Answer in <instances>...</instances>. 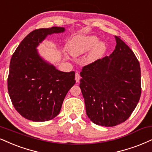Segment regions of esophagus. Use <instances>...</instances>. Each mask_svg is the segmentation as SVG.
Here are the masks:
<instances>
[{
    "label": "esophagus",
    "mask_w": 152,
    "mask_h": 152,
    "mask_svg": "<svg viewBox=\"0 0 152 152\" xmlns=\"http://www.w3.org/2000/svg\"><path fill=\"white\" fill-rule=\"evenodd\" d=\"M80 78H81V76H80V74L78 72L76 73V76H75V79H76V83H78L80 81Z\"/></svg>",
    "instance_id": "1"
}]
</instances>
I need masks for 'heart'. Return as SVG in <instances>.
I'll list each match as a JSON object with an SVG mask.
<instances>
[{
    "label": "heart",
    "instance_id": "heart-1",
    "mask_svg": "<svg viewBox=\"0 0 152 152\" xmlns=\"http://www.w3.org/2000/svg\"><path fill=\"white\" fill-rule=\"evenodd\" d=\"M67 48L75 57L83 55L91 50L86 61L92 63L103 57L107 51V45L105 42L99 41V38L95 35H77L69 42Z\"/></svg>",
    "mask_w": 152,
    "mask_h": 152
}]
</instances>
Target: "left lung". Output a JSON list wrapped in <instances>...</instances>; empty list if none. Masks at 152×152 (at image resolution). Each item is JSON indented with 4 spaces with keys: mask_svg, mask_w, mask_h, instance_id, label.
<instances>
[{
    "mask_svg": "<svg viewBox=\"0 0 152 152\" xmlns=\"http://www.w3.org/2000/svg\"><path fill=\"white\" fill-rule=\"evenodd\" d=\"M115 37L117 44L112 54L83 66L80 74L87 115L105 127L126 121L142 91L140 62L120 37Z\"/></svg>",
    "mask_w": 152,
    "mask_h": 152,
    "instance_id": "1",
    "label": "left lung"
}]
</instances>
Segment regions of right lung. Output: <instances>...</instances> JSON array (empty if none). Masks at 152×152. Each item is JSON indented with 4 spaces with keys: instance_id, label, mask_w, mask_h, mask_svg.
I'll use <instances>...</instances> for the list:
<instances>
[{
    "instance_id": "right-lung-1",
    "label": "right lung",
    "mask_w": 152,
    "mask_h": 152,
    "mask_svg": "<svg viewBox=\"0 0 152 152\" xmlns=\"http://www.w3.org/2000/svg\"><path fill=\"white\" fill-rule=\"evenodd\" d=\"M64 31V27H58L32 31L12 54L8 94L16 110L27 120L45 122L55 118L66 95L76 83L74 71H58L41 57L37 49L49 34Z\"/></svg>"
}]
</instances>
